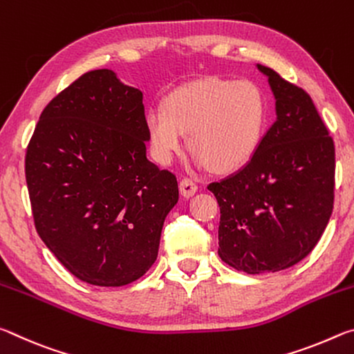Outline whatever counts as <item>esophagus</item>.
I'll return each instance as SVG.
<instances>
[{
	"label": "esophagus",
	"mask_w": 354,
	"mask_h": 354,
	"mask_svg": "<svg viewBox=\"0 0 354 354\" xmlns=\"http://www.w3.org/2000/svg\"><path fill=\"white\" fill-rule=\"evenodd\" d=\"M179 190H181V194L185 196V198H189V196L196 194V190H198V184H196L194 179L184 178L181 179V183H179Z\"/></svg>",
	"instance_id": "obj_1"
}]
</instances>
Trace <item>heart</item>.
Instances as JSON below:
<instances>
[{
  "label": "heart",
  "mask_w": 354,
  "mask_h": 354,
  "mask_svg": "<svg viewBox=\"0 0 354 354\" xmlns=\"http://www.w3.org/2000/svg\"><path fill=\"white\" fill-rule=\"evenodd\" d=\"M267 107L261 87L250 80L203 77L176 87L162 104L145 112L149 149L169 165L183 151L184 137L195 160L217 171L247 164L259 147Z\"/></svg>",
  "instance_id": "1"
}]
</instances>
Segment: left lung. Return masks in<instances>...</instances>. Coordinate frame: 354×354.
Here are the masks:
<instances>
[{"label":"left lung","instance_id":"left-lung-1","mask_svg":"<svg viewBox=\"0 0 354 354\" xmlns=\"http://www.w3.org/2000/svg\"><path fill=\"white\" fill-rule=\"evenodd\" d=\"M277 122L234 175L207 189L220 206L218 256L248 274L286 270L314 250L334 205V142L309 95L257 64Z\"/></svg>","mask_w":354,"mask_h":354}]
</instances>
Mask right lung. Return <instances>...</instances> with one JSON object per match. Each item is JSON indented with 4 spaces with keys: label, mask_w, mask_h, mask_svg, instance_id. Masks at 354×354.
Returning a JSON list of instances; mask_svg holds the SVG:
<instances>
[{
    "label": "right lung",
    "mask_w": 354,
    "mask_h": 354,
    "mask_svg": "<svg viewBox=\"0 0 354 354\" xmlns=\"http://www.w3.org/2000/svg\"><path fill=\"white\" fill-rule=\"evenodd\" d=\"M147 142L143 95L112 70L84 73L40 113L25 158L34 225L84 283L127 286L158 257L179 190Z\"/></svg>",
    "instance_id": "add662e5"
}]
</instances>
